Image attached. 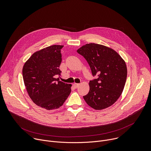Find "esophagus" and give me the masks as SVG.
Returning <instances> with one entry per match:
<instances>
[{
    "label": "esophagus",
    "mask_w": 151,
    "mask_h": 151,
    "mask_svg": "<svg viewBox=\"0 0 151 151\" xmlns=\"http://www.w3.org/2000/svg\"><path fill=\"white\" fill-rule=\"evenodd\" d=\"M73 86H74V87L75 88H77L79 86V83H75L74 84H73Z\"/></svg>",
    "instance_id": "obj_1"
}]
</instances>
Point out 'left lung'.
Listing matches in <instances>:
<instances>
[{
	"label": "left lung",
	"mask_w": 151,
	"mask_h": 151,
	"mask_svg": "<svg viewBox=\"0 0 151 151\" xmlns=\"http://www.w3.org/2000/svg\"><path fill=\"white\" fill-rule=\"evenodd\" d=\"M77 52L87 61L93 75L97 76L90 81V91L83 99L96 110L112 106L121 95L125 84V61L114 50L94 43L83 45Z\"/></svg>",
	"instance_id": "8db88e82"
}]
</instances>
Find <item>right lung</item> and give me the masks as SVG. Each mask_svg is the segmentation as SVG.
Instances as JSON below:
<instances>
[{"mask_svg":"<svg viewBox=\"0 0 151 151\" xmlns=\"http://www.w3.org/2000/svg\"><path fill=\"white\" fill-rule=\"evenodd\" d=\"M54 45L34 52L23 68V77L32 100L42 108L50 111L61 106L71 92V84L55 78L61 75V50Z\"/></svg>","mask_w":151,"mask_h":151,"instance_id":"1","label":"right lung"}]
</instances>
